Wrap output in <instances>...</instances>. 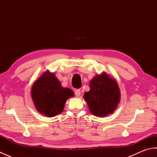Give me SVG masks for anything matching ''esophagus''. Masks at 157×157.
<instances>
[{
  "label": "esophagus",
  "mask_w": 157,
  "mask_h": 157,
  "mask_svg": "<svg viewBox=\"0 0 157 157\" xmlns=\"http://www.w3.org/2000/svg\"><path fill=\"white\" fill-rule=\"evenodd\" d=\"M74 92H75V95L76 96H78V97L80 96V94H81V91L79 89H75L74 90Z\"/></svg>",
  "instance_id": "obj_1"
}]
</instances>
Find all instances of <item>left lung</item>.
<instances>
[{
    "label": "left lung",
    "mask_w": 157,
    "mask_h": 157,
    "mask_svg": "<svg viewBox=\"0 0 157 157\" xmlns=\"http://www.w3.org/2000/svg\"><path fill=\"white\" fill-rule=\"evenodd\" d=\"M90 90L85 93L84 98L92 114L101 117L113 113L121 98L115 79L103 72L94 77L90 82Z\"/></svg>",
    "instance_id": "left-lung-1"
}]
</instances>
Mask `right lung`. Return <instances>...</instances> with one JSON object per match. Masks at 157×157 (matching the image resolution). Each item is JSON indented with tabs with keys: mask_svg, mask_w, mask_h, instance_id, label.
I'll return each instance as SVG.
<instances>
[{
	"mask_svg": "<svg viewBox=\"0 0 157 157\" xmlns=\"http://www.w3.org/2000/svg\"><path fill=\"white\" fill-rule=\"evenodd\" d=\"M31 94L36 110L49 117L61 114L67 100L74 96L71 89L63 88L55 73L48 71L34 82Z\"/></svg>",
	"mask_w": 157,
	"mask_h": 157,
	"instance_id": "obj_1",
	"label": "right lung"
}]
</instances>
